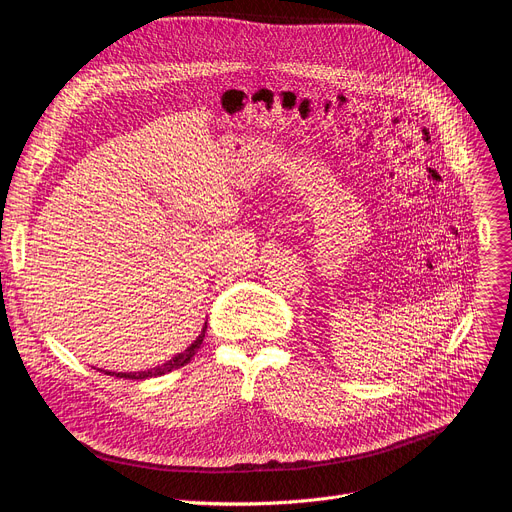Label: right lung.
Listing matches in <instances>:
<instances>
[{"label":"right lung","mask_w":512,"mask_h":512,"mask_svg":"<svg viewBox=\"0 0 512 512\" xmlns=\"http://www.w3.org/2000/svg\"><path fill=\"white\" fill-rule=\"evenodd\" d=\"M206 327H208V323L203 325L201 334L187 346L185 351L174 355L170 361H166L163 365L153 367V370H147V372H105V370H100V372H105V374H109V376H117V378H128V380H145V378L163 376V374H168V372H172V370H178V367L187 365V363L193 359V355L199 351V346H201V342H203V336H206Z\"/></svg>","instance_id":"1"}]
</instances>
